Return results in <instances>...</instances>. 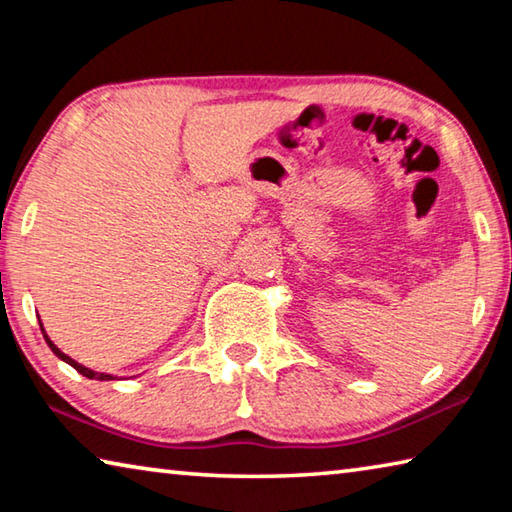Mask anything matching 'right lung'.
Masks as SVG:
<instances>
[{"instance_id":"1","label":"right lung","mask_w":512,"mask_h":512,"mask_svg":"<svg viewBox=\"0 0 512 512\" xmlns=\"http://www.w3.org/2000/svg\"><path fill=\"white\" fill-rule=\"evenodd\" d=\"M40 329H42V323H40ZM42 334H45V329H42ZM45 341H47V345H49V348H51V352H54L58 359H63V361H65V363H69V366H72L74 370H79L83 377H88V379H101V381H110V379H115V377H112V375H106V372H94V370H90V368L81 366V363H76L72 357H67L65 352H60V350L56 348V345L51 343V339H49L47 334H45Z\"/></svg>"}]
</instances>
